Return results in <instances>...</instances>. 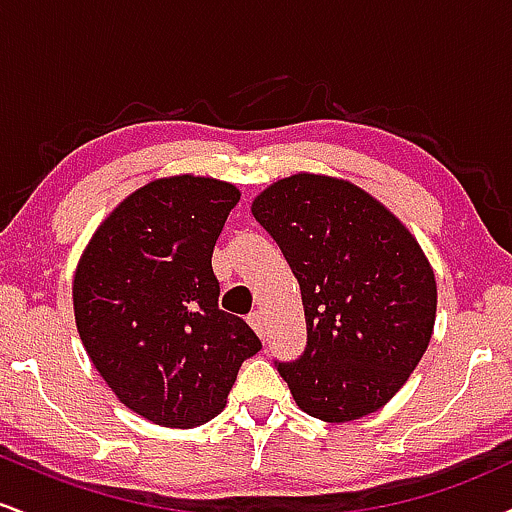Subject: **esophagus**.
<instances>
[{"label":"esophagus","instance_id":"34e87169","mask_svg":"<svg viewBox=\"0 0 512 512\" xmlns=\"http://www.w3.org/2000/svg\"><path fill=\"white\" fill-rule=\"evenodd\" d=\"M248 322H250L252 330L257 332V337H260V339L267 337V322H264V315L260 313V310H257V313H250Z\"/></svg>","mask_w":512,"mask_h":512}]
</instances>
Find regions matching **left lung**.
Instances as JSON below:
<instances>
[{"mask_svg":"<svg viewBox=\"0 0 512 512\" xmlns=\"http://www.w3.org/2000/svg\"><path fill=\"white\" fill-rule=\"evenodd\" d=\"M298 279L308 344L281 378L305 414L330 424L385 407L431 342L438 286L409 228L366 190L296 173L252 199Z\"/></svg>","mask_w":512,"mask_h":512,"instance_id":"left-lung-1","label":"left lung"}]
</instances>
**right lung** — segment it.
<instances>
[{
	"label": "right lung",
	"mask_w": 512,
	"mask_h": 512,
	"mask_svg": "<svg viewBox=\"0 0 512 512\" xmlns=\"http://www.w3.org/2000/svg\"><path fill=\"white\" fill-rule=\"evenodd\" d=\"M240 190L204 175L156 178L122 199L81 252L74 320L105 385L168 428L207 424L257 334L219 308L211 252Z\"/></svg>",
	"instance_id": "right-lung-1"
}]
</instances>
